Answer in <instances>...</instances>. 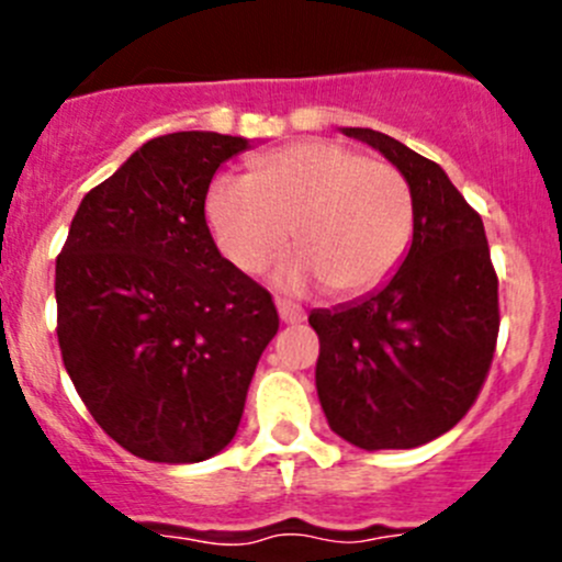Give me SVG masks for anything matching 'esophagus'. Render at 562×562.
<instances>
[{"label": "esophagus", "instance_id": "obj_1", "mask_svg": "<svg viewBox=\"0 0 562 562\" xmlns=\"http://www.w3.org/2000/svg\"><path fill=\"white\" fill-rule=\"evenodd\" d=\"M277 313H280L282 323H302L307 317V313L291 299H277Z\"/></svg>", "mask_w": 562, "mask_h": 562}]
</instances>
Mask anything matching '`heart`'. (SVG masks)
Instances as JSON below:
<instances>
[{"label":"heart","mask_w":562,"mask_h":562,"mask_svg":"<svg viewBox=\"0 0 562 562\" xmlns=\"http://www.w3.org/2000/svg\"><path fill=\"white\" fill-rule=\"evenodd\" d=\"M206 220L220 252L245 274L277 269L282 288L326 282L337 296H364L389 280L413 236V195L391 162L337 140H302L269 151L255 173L212 181Z\"/></svg>","instance_id":"1"}]
</instances>
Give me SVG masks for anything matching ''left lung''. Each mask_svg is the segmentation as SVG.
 Masks as SVG:
<instances>
[{
  "label": "left lung",
  "mask_w": 562,
  "mask_h": 562,
  "mask_svg": "<svg viewBox=\"0 0 562 562\" xmlns=\"http://www.w3.org/2000/svg\"><path fill=\"white\" fill-rule=\"evenodd\" d=\"M400 168L413 195V245L389 285L315 310V386L328 427L359 449H416L479 400L501 331L497 274L481 214L443 168L391 135L345 127Z\"/></svg>",
  "instance_id": "left-lung-1"
}]
</instances>
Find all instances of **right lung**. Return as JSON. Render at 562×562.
Wrapping results in <instances>:
<instances>
[{
  "label": "right lung",
  "mask_w": 562,
  "mask_h": 562,
  "mask_svg": "<svg viewBox=\"0 0 562 562\" xmlns=\"http://www.w3.org/2000/svg\"><path fill=\"white\" fill-rule=\"evenodd\" d=\"M245 138H151L89 190L56 258V337L108 438L149 462H201L234 440L271 293L220 255L206 192Z\"/></svg>",
  "instance_id": "1"
}]
</instances>
